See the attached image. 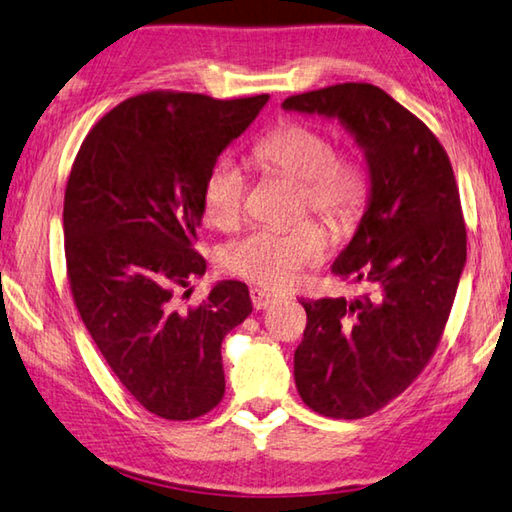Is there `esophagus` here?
<instances>
[{
  "label": "esophagus",
  "mask_w": 512,
  "mask_h": 512,
  "mask_svg": "<svg viewBox=\"0 0 512 512\" xmlns=\"http://www.w3.org/2000/svg\"><path fill=\"white\" fill-rule=\"evenodd\" d=\"M251 304H254L256 311H265V308H270L274 304V295H270V292H265V290L254 288V290H251Z\"/></svg>",
  "instance_id": "esophagus-1"
}]
</instances>
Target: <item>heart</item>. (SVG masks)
<instances>
[{
  "instance_id": "1",
  "label": "heart",
  "mask_w": 512,
  "mask_h": 512,
  "mask_svg": "<svg viewBox=\"0 0 512 512\" xmlns=\"http://www.w3.org/2000/svg\"><path fill=\"white\" fill-rule=\"evenodd\" d=\"M256 163L299 183V208L349 229L363 213L370 181L363 165L338 156L331 138L308 124L286 122L258 142ZM204 213L217 226L240 220L245 172L233 158H220L208 170L201 190ZM329 251L322 226L304 222L286 231L256 229L222 249L226 270L267 290H288L308 267L320 265Z\"/></svg>"
}]
</instances>
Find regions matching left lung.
<instances>
[{"label":"left lung","instance_id":"left-lung-1","mask_svg":"<svg viewBox=\"0 0 512 512\" xmlns=\"http://www.w3.org/2000/svg\"><path fill=\"white\" fill-rule=\"evenodd\" d=\"M281 106L338 120L367 163L365 213L331 270L370 295L301 301L308 324L295 351L304 404L358 420L417 379L445 331L467 261L454 170L429 127L370 83L304 92Z\"/></svg>","mask_w":512,"mask_h":512}]
</instances>
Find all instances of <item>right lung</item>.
<instances>
[{
	"label": "right lung",
	"instance_id": "add662e5",
	"mask_svg": "<svg viewBox=\"0 0 512 512\" xmlns=\"http://www.w3.org/2000/svg\"><path fill=\"white\" fill-rule=\"evenodd\" d=\"M267 99L131 97L92 127L67 179L74 304L113 374L163 420H195L224 397L220 349L251 313L247 286L217 281L190 311H177L172 295L206 274L192 249L206 174Z\"/></svg>",
	"mask_w": 512,
	"mask_h": 512
}]
</instances>
